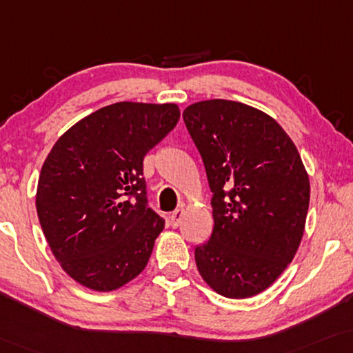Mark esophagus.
Masks as SVG:
<instances>
[{"instance_id":"1","label":"esophagus","mask_w":353,"mask_h":353,"mask_svg":"<svg viewBox=\"0 0 353 353\" xmlns=\"http://www.w3.org/2000/svg\"><path fill=\"white\" fill-rule=\"evenodd\" d=\"M182 217H183V210H177V211H174L172 212V214L170 216V221H171V225L172 227H179L181 225V222H182Z\"/></svg>"}]
</instances>
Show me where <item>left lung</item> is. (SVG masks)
<instances>
[{"label":"left lung","mask_w":353,"mask_h":353,"mask_svg":"<svg viewBox=\"0 0 353 353\" xmlns=\"http://www.w3.org/2000/svg\"><path fill=\"white\" fill-rule=\"evenodd\" d=\"M183 121L212 192L214 227L195 250L198 272L228 299L259 294L294 259L304 235L310 182L299 152L274 118L241 102H195Z\"/></svg>","instance_id":"left-lung-1"}]
</instances>
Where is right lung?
I'll list each match as a JSON object with an SVG mask.
<instances>
[{
	"label": "right lung",
	"instance_id": "1",
	"mask_svg": "<svg viewBox=\"0 0 353 353\" xmlns=\"http://www.w3.org/2000/svg\"><path fill=\"white\" fill-rule=\"evenodd\" d=\"M176 103L117 102L75 123L43 163L39 224L67 275L92 291L145 269L165 221L147 205L143 157L177 125Z\"/></svg>",
	"mask_w": 353,
	"mask_h": 353
}]
</instances>
